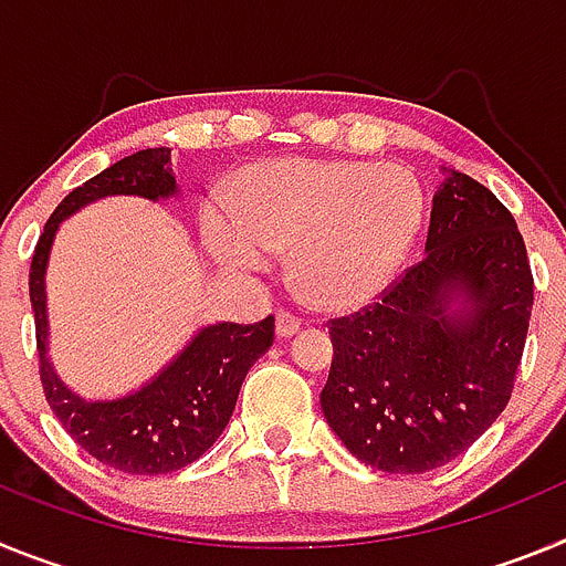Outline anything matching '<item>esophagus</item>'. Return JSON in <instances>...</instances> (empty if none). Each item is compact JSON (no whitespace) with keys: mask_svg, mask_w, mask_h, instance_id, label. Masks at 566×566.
<instances>
[{"mask_svg":"<svg viewBox=\"0 0 566 566\" xmlns=\"http://www.w3.org/2000/svg\"><path fill=\"white\" fill-rule=\"evenodd\" d=\"M297 332H300V319L294 317V314H289V312L274 314V334H277L280 339L294 337Z\"/></svg>","mask_w":566,"mask_h":566,"instance_id":"esophagus-1","label":"esophagus"}]
</instances>
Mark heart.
<instances>
[{
	"label": "heart",
	"instance_id": "1",
	"mask_svg": "<svg viewBox=\"0 0 566 566\" xmlns=\"http://www.w3.org/2000/svg\"><path fill=\"white\" fill-rule=\"evenodd\" d=\"M227 218L203 214V238L221 263L266 269L292 252L300 297L319 312H354L385 292L411 252L424 192L408 169L352 158H277L240 169L227 187Z\"/></svg>",
	"mask_w": 566,
	"mask_h": 566
}]
</instances>
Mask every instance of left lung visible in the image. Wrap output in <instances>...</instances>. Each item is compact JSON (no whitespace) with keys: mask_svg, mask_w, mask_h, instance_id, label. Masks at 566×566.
<instances>
[{"mask_svg":"<svg viewBox=\"0 0 566 566\" xmlns=\"http://www.w3.org/2000/svg\"><path fill=\"white\" fill-rule=\"evenodd\" d=\"M442 175L424 258L371 308L332 323L323 417L385 473L442 468L496 422L530 326L533 274L513 214L470 175Z\"/></svg>","mask_w":566,"mask_h":566,"instance_id":"8db88e82","label":"left lung"}]
</instances>
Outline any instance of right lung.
<instances>
[{
  "instance_id": "1",
  "label": "right lung",
  "mask_w": 566,
  "mask_h": 566,
  "mask_svg": "<svg viewBox=\"0 0 566 566\" xmlns=\"http://www.w3.org/2000/svg\"><path fill=\"white\" fill-rule=\"evenodd\" d=\"M144 198L153 203L175 201L181 187L175 181L167 147L142 149L90 178L64 198L44 223L30 263V306L36 319L39 374L44 397L64 424V431L90 457L122 473L158 476L172 473L218 442L238 402L240 385L254 359L269 352L274 339V317L254 326L212 323L189 337L161 371L135 391L113 399H87L76 394L50 363L48 323V263L59 227L90 203L104 198Z\"/></svg>"
}]
</instances>
